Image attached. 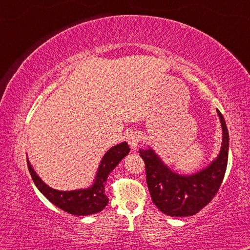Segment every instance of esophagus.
<instances>
[{
    "instance_id": "esophagus-1",
    "label": "esophagus",
    "mask_w": 250,
    "mask_h": 250,
    "mask_svg": "<svg viewBox=\"0 0 250 250\" xmlns=\"http://www.w3.org/2000/svg\"><path fill=\"white\" fill-rule=\"evenodd\" d=\"M126 139H127V142H128L129 146H131V148L134 150V149H136V146H139V143L141 142L142 136L139 132L129 131V132H127V134H126Z\"/></svg>"
}]
</instances>
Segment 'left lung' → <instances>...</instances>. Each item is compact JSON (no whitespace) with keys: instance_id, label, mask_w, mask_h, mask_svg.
Masks as SVG:
<instances>
[{"instance_id":"obj_1","label":"left lung","mask_w":250,"mask_h":250,"mask_svg":"<svg viewBox=\"0 0 250 250\" xmlns=\"http://www.w3.org/2000/svg\"><path fill=\"white\" fill-rule=\"evenodd\" d=\"M223 139L217 158L192 175H179L170 170L151 148L140 149L146 165V184L152 203L169 216L186 217L197 214L211 201L224 179L229 156V132L223 115L217 110Z\"/></svg>"}]
</instances>
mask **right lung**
<instances>
[{"label": "right lung", "instance_id": "add662e5", "mask_svg": "<svg viewBox=\"0 0 250 250\" xmlns=\"http://www.w3.org/2000/svg\"><path fill=\"white\" fill-rule=\"evenodd\" d=\"M129 152V146L127 142H122L121 145L112 146L105 152L102 158L99 169L95 176L94 183L87 189H80L73 191H59L54 190L46 186L40 176L35 173L27 159L28 169L32 179L41 192L46 197L53 205L71 215L77 216H85L101 211L108 204V197L104 193V186L109 174L118 163L127 156Z\"/></svg>", "mask_w": 250, "mask_h": 250}]
</instances>
